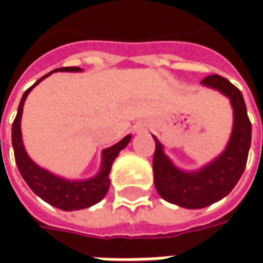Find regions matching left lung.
<instances>
[{"label": "left lung", "instance_id": "8db88e82", "mask_svg": "<svg viewBox=\"0 0 263 263\" xmlns=\"http://www.w3.org/2000/svg\"><path fill=\"white\" fill-rule=\"evenodd\" d=\"M201 84L227 96L234 109L231 138L224 152L200 171L183 172L172 163L163 152L162 143L154 137L156 145L154 154L155 187L166 201L192 210L203 209L218 201L235 187L247 166L252 132L247 105L237 87L218 74L207 76Z\"/></svg>", "mask_w": 263, "mask_h": 263}]
</instances>
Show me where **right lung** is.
<instances>
[{
  "label": "right lung",
  "instance_id": "add662e5",
  "mask_svg": "<svg viewBox=\"0 0 263 263\" xmlns=\"http://www.w3.org/2000/svg\"><path fill=\"white\" fill-rule=\"evenodd\" d=\"M53 71H81V69L74 66V67H60ZM53 71H50L46 76H43L42 79H39L33 86L29 87L24 92V96L21 98L18 112H16L14 124H12V148H14L15 162H16L18 171L24 177L26 184L32 189L33 193L42 198L43 201H46L56 209L65 210V211L87 209V207H91L98 201H101L104 196L107 194L109 189L108 175L112 162L118 156L120 151H122L129 143L132 137L126 135L118 143L104 149L100 172L96 176L87 179V180H67V179L56 176L46 169H42L41 166H37L28 156L24 142H22V134H21L22 108H24V103L32 88L36 86L37 83H41L45 77L52 74Z\"/></svg>",
  "mask_w": 263,
  "mask_h": 263
}]
</instances>
